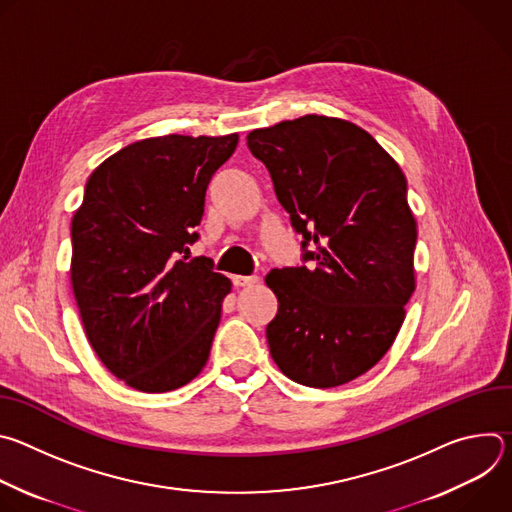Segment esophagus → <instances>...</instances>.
Wrapping results in <instances>:
<instances>
[{
    "label": "esophagus",
    "instance_id": "1",
    "mask_svg": "<svg viewBox=\"0 0 512 512\" xmlns=\"http://www.w3.org/2000/svg\"><path fill=\"white\" fill-rule=\"evenodd\" d=\"M255 283H259L257 275H235L233 277V285L235 287H251Z\"/></svg>",
    "mask_w": 512,
    "mask_h": 512
}]
</instances>
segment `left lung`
Instances as JSON below:
<instances>
[{
  "label": "left lung",
  "instance_id": "left-lung-1",
  "mask_svg": "<svg viewBox=\"0 0 512 512\" xmlns=\"http://www.w3.org/2000/svg\"><path fill=\"white\" fill-rule=\"evenodd\" d=\"M247 145L312 261L265 277L279 304L265 330L271 358L300 385H344L387 354L415 291L405 174L369 131L338 117L253 129Z\"/></svg>",
  "mask_w": 512,
  "mask_h": 512
}]
</instances>
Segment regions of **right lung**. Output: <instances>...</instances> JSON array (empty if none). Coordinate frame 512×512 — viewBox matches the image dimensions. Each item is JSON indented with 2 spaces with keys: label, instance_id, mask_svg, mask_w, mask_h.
Returning <instances> with one entry per match:
<instances>
[{
  "label": "right lung",
  "instance_id": "right-lung-1",
  "mask_svg": "<svg viewBox=\"0 0 512 512\" xmlns=\"http://www.w3.org/2000/svg\"><path fill=\"white\" fill-rule=\"evenodd\" d=\"M237 143L239 133L148 137L87 180L70 227L72 291L93 350L131 389H180L208 360L231 279L188 259V245Z\"/></svg>",
  "mask_w": 512,
  "mask_h": 512
}]
</instances>
